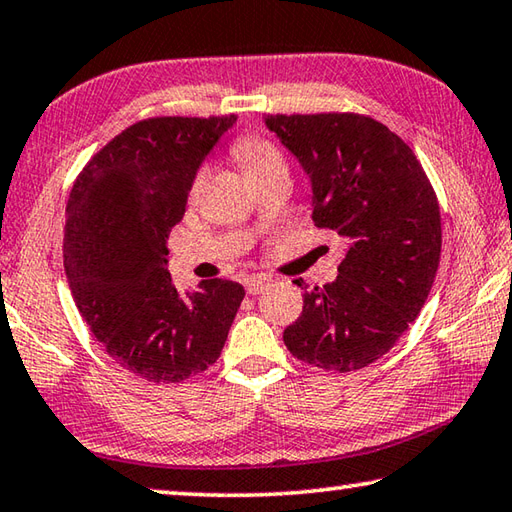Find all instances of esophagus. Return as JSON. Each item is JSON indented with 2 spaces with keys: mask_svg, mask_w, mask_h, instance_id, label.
<instances>
[{
  "mask_svg": "<svg viewBox=\"0 0 512 512\" xmlns=\"http://www.w3.org/2000/svg\"><path fill=\"white\" fill-rule=\"evenodd\" d=\"M268 284H271V282H268L266 277H257V275H255V277H248V280L244 282V286H246V293H248V295H257V293H262Z\"/></svg>",
  "mask_w": 512,
  "mask_h": 512,
  "instance_id": "esophagus-1",
  "label": "esophagus"
}]
</instances>
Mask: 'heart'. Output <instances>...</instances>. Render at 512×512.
<instances>
[{
  "mask_svg": "<svg viewBox=\"0 0 512 512\" xmlns=\"http://www.w3.org/2000/svg\"><path fill=\"white\" fill-rule=\"evenodd\" d=\"M232 152H235L237 161L241 163V167H244L246 176L264 172V170H268V167L284 165L282 154L277 152L271 143L264 141V138L253 136V134L239 136L235 145H232ZM201 181H203V172H199L197 179H194L192 192H197L201 188Z\"/></svg>",
  "mask_w": 512,
  "mask_h": 512,
  "instance_id": "1",
  "label": "heart"
}]
</instances>
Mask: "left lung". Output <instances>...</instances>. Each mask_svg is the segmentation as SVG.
<instances>
[{
  "label": "left lung",
  "instance_id": "8db88e82",
  "mask_svg": "<svg viewBox=\"0 0 512 512\" xmlns=\"http://www.w3.org/2000/svg\"><path fill=\"white\" fill-rule=\"evenodd\" d=\"M264 123L309 176L315 226L347 239L338 277L304 291L284 345L320 369L367 367L396 345L430 295L441 257L439 201L410 145L374 118L277 114Z\"/></svg>",
  "mask_w": 512,
  "mask_h": 512
}]
</instances>
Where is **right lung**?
Returning <instances> with one entry per match:
<instances>
[{
	"instance_id": "right-lung-1",
	"label": "right lung",
	"mask_w": 512,
	"mask_h": 512,
	"mask_svg": "<svg viewBox=\"0 0 512 512\" xmlns=\"http://www.w3.org/2000/svg\"><path fill=\"white\" fill-rule=\"evenodd\" d=\"M237 116L147 118L127 127L73 183L64 271L82 318L120 367L181 383L217 362L244 286L206 280L179 293L167 237L197 172Z\"/></svg>"
}]
</instances>
